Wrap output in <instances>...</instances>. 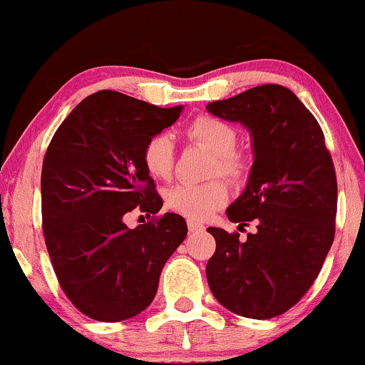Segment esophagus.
Returning <instances> with one entry per match:
<instances>
[{
  "mask_svg": "<svg viewBox=\"0 0 365 365\" xmlns=\"http://www.w3.org/2000/svg\"><path fill=\"white\" fill-rule=\"evenodd\" d=\"M187 226H188V232H204V225H200V223H195V221H192V220H188L187 221Z\"/></svg>",
  "mask_w": 365,
  "mask_h": 365,
  "instance_id": "esophagus-1",
  "label": "esophagus"
}]
</instances>
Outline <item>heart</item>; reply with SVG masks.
Here are the masks:
<instances>
[{
	"mask_svg": "<svg viewBox=\"0 0 365 365\" xmlns=\"http://www.w3.org/2000/svg\"><path fill=\"white\" fill-rule=\"evenodd\" d=\"M187 135L200 148L215 154L211 175H221L232 182H242L249 171V163L242 153L235 150L238 132L226 121L209 115H200L188 125ZM145 170L154 178L168 180L175 166V144L168 133L150 137L142 153ZM228 187L221 180L200 183H180L166 195L171 211L188 220H207L212 212L221 209L228 200Z\"/></svg>",
	"mask_w": 365,
	"mask_h": 365,
	"instance_id": "heart-1",
	"label": "heart"
}]
</instances>
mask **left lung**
<instances>
[{
	"mask_svg": "<svg viewBox=\"0 0 365 365\" xmlns=\"http://www.w3.org/2000/svg\"><path fill=\"white\" fill-rule=\"evenodd\" d=\"M206 108L250 132L249 182L226 216L233 223H257L245 242L238 233L207 228L216 240L206 266L209 288L228 311L271 319L312 287L333 244L338 202L333 159L312 113L278 83Z\"/></svg>",
	"mask_w": 365,
	"mask_h": 365,
	"instance_id": "obj_1",
	"label": "left lung"
}]
</instances>
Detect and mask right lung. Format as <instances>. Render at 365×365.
<instances>
[{
	"instance_id": "right-lung-1",
	"label": "right lung",
	"mask_w": 365,
	"mask_h": 365,
	"mask_svg": "<svg viewBox=\"0 0 365 365\" xmlns=\"http://www.w3.org/2000/svg\"><path fill=\"white\" fill-rule=\"evenodd\" d=\"M183 106L158 108L116 91L75 106L46 150L41 173L44 240L61 290L91 319L118 322L149 307L159 274L187 237L180 215L130 230L123 216L163 207L142 153Z\"/></svg>"
}]
</instances>
